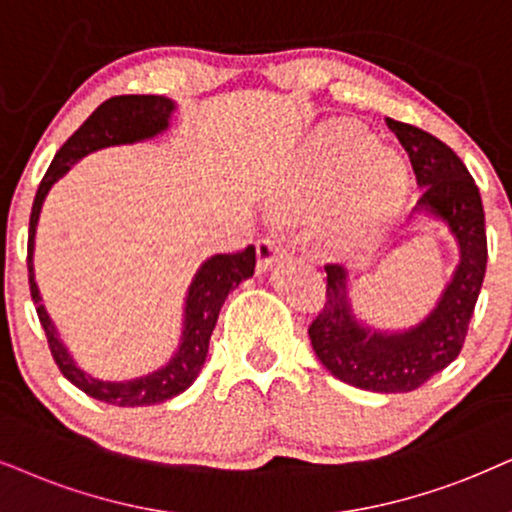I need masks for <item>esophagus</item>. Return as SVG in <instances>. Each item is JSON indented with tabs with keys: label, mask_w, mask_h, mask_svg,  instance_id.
I'll return each instance as SVG.
<instances>
[{
	"label": "esophagus",
	"mask_w": 512,
	"mask_h": 512,
	"mask_svg": "<svg viewBox=\"0 0 512 512\" xmlns=\"http://www.w3.org/2000/svg\"><path fill=\"white\" fill-rule=\"evenodd\" d=\"M286 255V243L281 238L269 234L257 241V271H267L271 264Z\"/></svg>",
	"instance_id": "esophagus-1"
}]
</instances>
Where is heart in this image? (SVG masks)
<instances>
[{"mask_svg": "<svg viewBox=\"0 0 512 512\" xmlns=\"http://www.w3.org/2000/svg\"><path fill=\"white\" fill-rule=\"evenodd\" d=\"M352 176L355 179L340 205V226L345 231L380 224L404 198L406 179L399 160L380 153L378 141L361 129L338 125L316 137L300 174L290 181L286 203L300 205L309 198L326 196Z\"/></svg>", "mask_w": 512, "mask_h": 512, "instance_id": "b5f03b06", "label": "heart"}]
</instances>
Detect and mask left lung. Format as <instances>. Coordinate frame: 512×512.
Instances as JSON below:
<instances>
[{
	"label": "left lung",
	"mask_w": 512,
	"mask_h": 512,
	"mask_svg": "<svg viewBox=\"0 0 512 512\" xmlns=\"http://www.w3.org/2000/svg\"><path fill=\"white\" fill-rule=\"evenodd\" d=\"M409 153L423 196L416 210L446 222L461 248V264L428 319L404 333H380L354 319L347 271L326 264V302L309 323L316 357L342 383L371 392H411L461 354L487 271V231L480 189L463 160L435 134L387 118Z\"/></svg>",
	"instance_id": "8db88e82"
}]
</instances>
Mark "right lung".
Segmentation results:
<instances>
[{"mask_svg":"<svg viewBox=\"0 0 512 512\" xmlns=\"http://www.w3.org/2000/svg\"><path fill=\"white\" fill-rule=\"evenodd\" d=\"M174 103L165 96L153 94H125L113 96L103 101L96 111L82 122L80 129L70 137L66 144L58 148V153L51 160L47 174L40 181V189L32 200L30 212V234H28V281L32 302L37 304V316L47 333V342L51 349L58 371H61L75 387H80L89 397L106 401L113 406H153L177 397L189 387L200 368L205 364L210 347V335L215 331L219 309L226 300V295L234 290L238 283L255 274V245H248L245 250L226 252V255L210 257L203 267L198 269L193 278L189 297H186V316H184V335L177 354L170 359V364L158 368L144 378L127 380V383H103L92 375L82 373L70 359L68 349L58 340L54 323L40 304V290L35 283V271H32V248H35V226L40 219V210L51 184L58 177H63L75 165L82 155L99 151V148L115 144H132V141L151 139L170 125V115Z\"/></svg>","mask_w":512,"mask_h":512,"instance_id":"add662e5","label":"right lung"}]
</instances>
